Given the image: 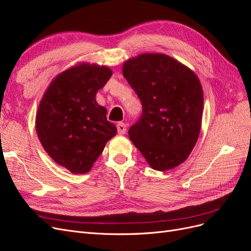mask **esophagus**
Segmentation results:
<instances>
[{
    "label": "esophagus",
    "instance_id": "esophagus-1",
    "mask_svg": "<svg viewBox=\"0 0 251 251\" xmlns=\"http://www.w3.org/2000/svg\"><path fill=\"white\" fill-rule=\"evenodd\" d=\"M117 131H118V134H125L126 132V126L124 123H118Z\"/></svg>",
    "mask_w": 251,
    "mask_h": 251
}]
</instances>
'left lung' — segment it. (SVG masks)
<instances>
[{
	"mask_svg": "<svg viewBox=\"0 0 251 251\" xmlns=\"http://www.w3.org/2000/svg\"><path fill=\"white\" fill-rule=\"evenodd\" d=\"M139 97L141 116L128 136L151 169L168 171L186 160L198 140L203 90L197 75L173 57L144 53L123 67Z\"/></svg>",
	"mask_w": 251,
	"mask_h": 251,
	"instance_id": "obj_1",
	"label": "left lung"
}]
</instances>
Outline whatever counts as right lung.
Here are the masks:
<instances>
[{"label":"right lung","mask_w":251,"mask_h":251,"mask_svg":"<svg viewBox=\"0 0 251 251\" xmlns=\"http://www.w3.org/2000/svg\"><path fill=\"white\" fill-rule=\"evenodd\" d=\"M112 76L105 66L82 63L52 80L36 113L35 127L48 155L73 174H86L116 135L97 91Z\"/></svg>","instance_id":"add662e5"}]
</instances>
